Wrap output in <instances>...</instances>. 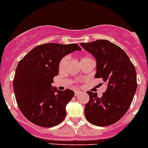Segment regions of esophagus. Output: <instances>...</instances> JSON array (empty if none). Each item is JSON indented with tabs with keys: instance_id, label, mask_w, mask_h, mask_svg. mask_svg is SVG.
I'll list each match as a JSON object with an SVG mask.
<instances>
[{
	"instance_id": "1",
	"label": "esophagus",
	"mask_w": 148,
	"mask_h": 148,
	"mask_svg": "<svg viewBox=\"0 0 148 148\" xmlns=\"http://www.w3.org/2000/svg\"><path fill=\"white\" fill-rule=\"evenodd\" d=\"M80 93H81V92H80V91L77 90V91H75V93H74V94H75V97H77V96H79V95H80Z\"/></svg>"
}]
</instances>
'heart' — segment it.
I'll return each mask as SVG.
<instances>
[{
  "label": "heart",
  "mask_w": 148,
  "mask_h": 148,
  "mask_svg": "<svg viewBox=\"0 0 148 148\" xmlns=\"http://www.w3.org/2000/svg\"><path fill=\"white\" fill-rule=\"evenodd\" d=\"M87 58H87V57L82 58H81V60H80V62H81V61H83V60L87 59ZM68 62H69V58H68V56H65V57H64L61 60V62H60V63H59V69H60V70H61V71L64 70V69L66 68V67H67V65H68Z\"/></svg>",
  "instance_id": "1"
}]
</instances>
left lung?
<instances>
[{
	"label": "left lung",
	"instance_id": "8db88e82",
	"mask_svg": "<svg viewBox=\"0 0 148 148\" xmlns=\"http://www.w3.org/2000/svg\"><path fill=\"white\" fill-rule=\"evenodd\" d=\"M80 45L96 58L95 77L107 84L101 97L87 91L90 100L85 105V117L94 125L114 124L126 113L133 100L137 89L135 68L125 52L109 41L99 39Z\"/></svg>",
	"mask_w": 148,
	"mask_h": 148
}]
</instances>
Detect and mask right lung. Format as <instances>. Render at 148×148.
<instances>
[{"mask_svg":"<svg viewBox=\"0 0 148 148\" xmlns=\"http://www.w3.org/2000/svg\"><path fill=\"white\" fill-rule=\"evenodd\" d=\"M77 44L46 43L32 49L18 63L13 86L18 107L33 124L49 128L58 125L66 116V106L74 96L67 89L52 87L58 74L61 60L74 51Z\"/></svg>","mask_w":148,"mask_h":148,"instance_id":"1","label":"right lung"}]
</instances>
